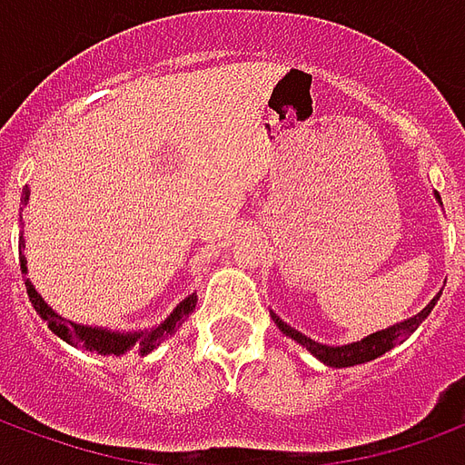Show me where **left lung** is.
Wrapping results in <instances>:
<instances>
[{"label": "left lung", "mask_w": 465, "mask_h": 465, "mask_svg": "<svg viewBox=\"0 0 465 465\" xmlns=\"http://www.w3.org/2000/svg\"><path fill=\"white\" fill-rule=\"evenodd\" d=\"M436 199L440 202L439 193H436ZM439 296L440 293H436L423 312L416 313V316H411V319H406V322L393 323V326H389V329H381V331L371 333V336L361 339V341L346 343V346H326V343L313 341V339L303 336V333H299L296 329H292V326H286L276 313H272V319L273 323H276V326L289 336V339H293L296 343H302L303 349L309 351V353H313L319 361H323L326 366H333V369H346V366H359V363H366V361L379 359V356H383L386 351L393 349L396 343H401L403 339H409L411 333L416 331L420 323H423V319L433 312V306H436V302H439Z\"/></svg>", "instance_id": "8db88e82"}]
</instances>
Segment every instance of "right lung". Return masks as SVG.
<instances>
[{
  "mask_svg": "<svg viewBox=\"0 0 465 465\" xmlns=\"http://www.w3.org/2000/svg\"><path fill=\"white\" fill-rule=\"evenodd\" d=\"M26 199H29V189H25V202ZM19 239H22V236H19ZM19 262H22V272L26 273L25 256H22ZM26 293H29V302H32V306L36 309V313L45 319L46 326H49L59 339H64L66 343H72L76 349L96 351V353H102V356H122L126 351H134V353H142L143 356V353H149V351L156 349L159 343L166 341V339L176 331V326L196 309V293H192V296H186L183 302H179V306H176L159 326H153L152 331L119 333L109 331V329H99V326H79V323L62 319L59 313L52 312V306H46V302L36 293V289L32 286L29 279H26Z\"/></svg>",
  "mask_w": 465,
  "mask_h": 465,
  "instance_id": "obj_1",
  "label": "right lung"
}]
</instances>
